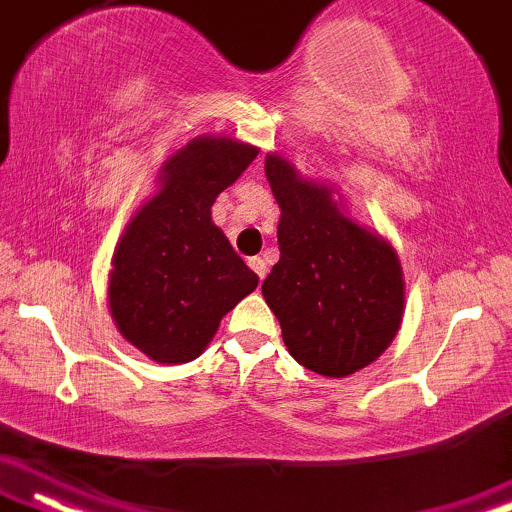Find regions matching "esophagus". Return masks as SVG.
<instances>
[{"label":"esophagus","instance_id":"esophagus-1","mask_svg":"<svg viewBox=\"0 0 512 512\" xmlns=\"http://www.w3.org/2000/svg\"><path fill=\"white\" fill-rule=\"evenodd\" d=\"M249 266H251V270H254V273L258 275V280H263V277L268 275V263H266V258H261V256L249 258Z\"/></svg>","mask_w":512,"mask_h":512}]
</instances>
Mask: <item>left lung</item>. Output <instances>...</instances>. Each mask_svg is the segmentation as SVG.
I'll return each instance as SVG.
<instances>
[{"label":"left lung","mask_w":512,"mask_h":512,"mask_svg":"<svg viewBox=\"0 0 512 512\" xmlns=\"http://www.w3.org/2000/svg\"><path fill=\"white\" fill-rule=\"evenodd\" d=\"M280 204V261L263 282L296 363L344 377L375 361L399 332L403 275L387 242L351 223L330 189L301 180L292 163L266 156Z\"/></svg>","instance_id":"left-lung-1"}]
</instances>
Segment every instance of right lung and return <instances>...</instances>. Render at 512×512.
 Instances as JSON below:
<instances>
[{
	"label": "right lung",
	"mask_w": 512,
	"mask_h": 512,
	"mask_svg": "<svg viewBox=\"0 0 512 512\" xmlns=\"http://www.w3.org/2000/svg\"><path fill=\"white\" fill-rule=\"evenodd\" d=\"M258 149L199 137L163 168V189L140 208L113 254L109 306L118 330L156 363L194 361L220 318L258 285L213 225L211 206Z\"/></svg>",
	"instance_id": "add662e5"
}]
</instances>
